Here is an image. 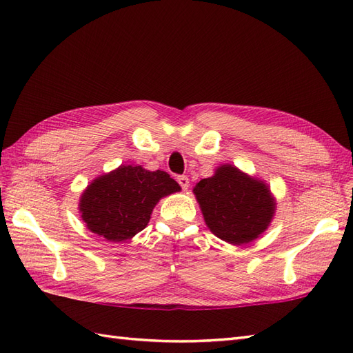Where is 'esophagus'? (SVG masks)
I'll use <instances>...</instances> for the list:
<instances>
[{
	"label": "esophagus",
	"instance_id": "1",
	"mask_svg": "<svg viewBox=\"0 0 353 353\" xmlns=\"http://www.w3.org/2000/svg\"><path fill=\"white\" fill-rule=\"evenodd\" d=\"M178 184L181 185V188H183V190H187L190 187V179L185 175H179L178 176Z\"/></svg>",
	"mask_w": 353,
	"mask_h": 353
}]
</instances>
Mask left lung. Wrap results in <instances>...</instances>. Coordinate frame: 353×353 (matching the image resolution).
I'll list each match as a JSON object with an SVG mask.
<instances>
[{"label": "left lung", "mask_w": 353, "mask_h": 353, "mask_svg": "<svg viewBox=\"0 0 353 353\" xmlns=\"http://www.w3.org/2000/svg\"><path fill=\"white\" fill-rule=\"evenodd\" d=\"M193 193L208 228L230 244H248L270 227L275 200L263 181L232 165H222L215 175L201 179Z\"/></svg>", "instance_id": "8db88e82"}]
</instances>
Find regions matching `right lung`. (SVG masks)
Wrapping results in <instances>:
<instances>
[{
	"label": "right lung",
	"instance_id": "right-lung-1",
	"mask_svg": "<svg viewBox=\"0 0 353 353\" xmlns=\"http://www.w3.org/2000/svg\"><path fill=\"white\" fill-rule=\"evenodd\" d=\"M181 187L165 170L121 165L95 178L79 200L81 218L90 231L119 243L143 231L157 201Z\"/></svg>",
	"mask_w": 353,
	"mask_h": 353
}]
</instances>
